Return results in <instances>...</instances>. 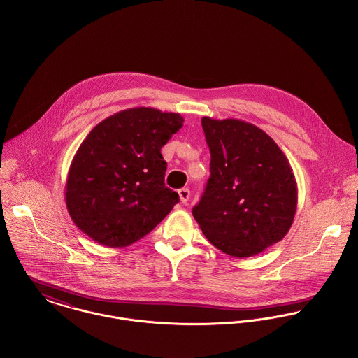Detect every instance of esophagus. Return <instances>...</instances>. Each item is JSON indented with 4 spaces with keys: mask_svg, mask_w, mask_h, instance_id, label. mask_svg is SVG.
Listing matches in <instances>:
<instances>
[{
    "mask_svg": "<svg viewBox=\"0 0 358 358\" xmlns=\"http://www.w3.org/2000/svg\"><path fill=\"white\" fill-rule=\"evenodd\" d=\"M178 196H180L181 203H187L188 199L191 196V192H189L188 188H181V189H178Z\"/></svg>",
    "mask_w": 358,
    "mask_h": 358,
    "instance_id": "obj_1",
    "label": "esophagus"
}]
</instances>
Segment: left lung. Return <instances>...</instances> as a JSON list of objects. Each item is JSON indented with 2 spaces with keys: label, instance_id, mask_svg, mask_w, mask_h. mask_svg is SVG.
<instances>
[{
  "label": "left lung",
  "instance_id": "left-lung-1",
  "mask_svg": "<svg viewBox=\"0 0 358 358\" xmlns=\"http://www.w3.org/2000/svg\"><path fill=\"white\" fill-rule=\"evenodd\" d=\"M210 178L192 214L208 241L247 258L289 231L298 203L292 167L275 140L244 120L201 118Z\"/></svg>",
  "mask_w": 358,
  "mask_h": 358
}]
</instances>
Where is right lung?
I'll return each mask as SVG.
<instances>
[{
  "label": "right lung",
  "mask_w": 358,
  "mask_h": 358,
  "mask_svg": "<svg viewBox=\"0 0 358 358\" xmlns=\"http://www.w3.org/2000/svg\"><path fill=\"white\" fill-rule=\"evenodd\" d=\"M184 118L151 107L120 111L96 124L76 152L66 181L69 214L106 247L148 235L180 200L164 185L162 147Z\"/></svg>",
  "instance_id": "right-lung-1"
}]
</instances>
